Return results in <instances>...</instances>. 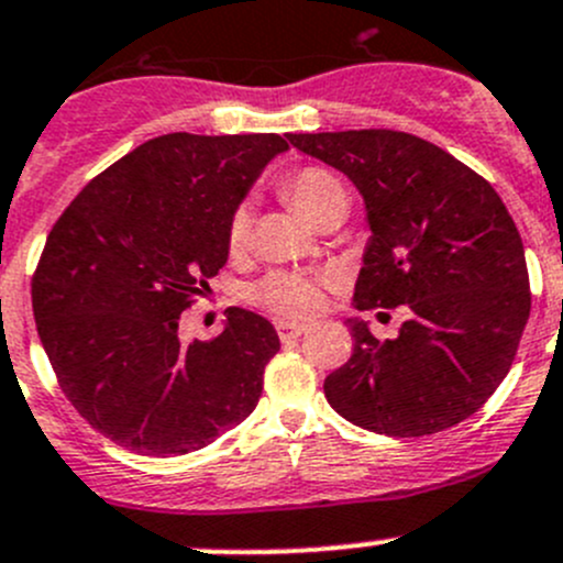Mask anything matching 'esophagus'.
Wrapping results in <instances>:
<instances>
[{"instance_id": "34e87169", "label": "esophagus", "mask_w": 563, "mask_h": 563, "mask_svg": "<svg viewBox=\"0 0 563 563\" xmlns=\"http://www.w3.org/2000/svg\"><path fill=\"white\" fill-rule=\"evenodd\" d=\"M275 327H277V338H280L283 343H286V340L302 338V334L308 332V327H305V323H297V321H277Z\"/></svg>"}]
</instances>
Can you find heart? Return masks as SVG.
<instances>
[{
  "label": "heart",
  "mask_w": 563,
  "mask_h": 563,
  "mask_svg": "<svg viewBox=\"0 0 563 563\" xmlns=\"http://www.w3.org/2000/svg\"><path fill=\"white\" fill-rule=\"evenodd\" d=\"M283 192L288 201L316 223L329 207L338 203H349L345 187L340 176L323 166H305L291 172L283 179ZM250 240V209L247 203L234 207L229 218V229H225V242H229L231 253L245 250ZM321 288L323 280L318 275H308V272H291V269H277L269 275L261 277L253 286L250 297L258 308L272 310L277 316H310L321 308Z\"/></svg>",
  "instance_id": "obj_1"
}]
</instances>
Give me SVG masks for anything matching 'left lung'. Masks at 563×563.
<instances>
[{"mask_svg": "<svg viewBox=\"0 0 563 563\" xmlns=\"http://www.w3.org/2000/svg\"><path fill=\"white\" fill-rule=\"evenodd\" d=\"M286 139L365 196L373 236L356 310H411L395 340L351 318L354 351L323 382L329 406L395 439L468 419L512 367L531 313L523 240L498 192L450 152L400 130Z\"/></svg>", "mask_w": 563, "mask_h": 563, "instance_id": "8db88e82", "label": "left lung"}]
</instances>
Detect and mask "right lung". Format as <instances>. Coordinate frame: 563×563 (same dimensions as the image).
I'll list each match as a JSON object with an SVG mask.
<instances>
[{
	"label": "right lung",
	"mask_w": 563,
	"mask_h": 563,
	"mask_svg": "<svg viewBox=\"0 0 563 563\" xmlns=\"http://www.w3.org/2000/svg\"><path fill=\"white\" fill-rule=\"evenodd\" d=\"M277 133H168L95 176L59 214L32 275L37 334L62 391L113 444L196 452L253 413L275 327L229 308L212 340L179 343V316L229 258L225 229Z\"/></svg>",
	"instance_id": "1"
}]
</instances>
